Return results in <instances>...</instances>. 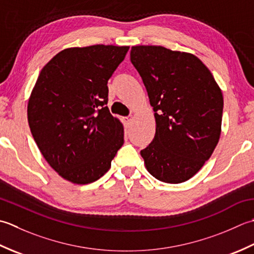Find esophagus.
<instances>
[{
	"instance_id": "obj_1",
	"label": "esophagus",
	"mask_w": 254,
	"mask_h": 254,
	"mask_svg": "<svg viewBox=\"0 0 254 254\" xmlns=\"http://www.w3.org/2000/svg\"><path fill=\"white\" fill-rule=\"evenodd\" d=\"M132 121V117L131 116H127V117H124V122L126 123V125H129V124L131 123Z\"/></svg>"
}]
</instances>
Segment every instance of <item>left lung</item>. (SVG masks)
<instances>
[{
  "mask_svg": "<svg viewBox=\"0 0 254 254\" xmlns=\"http://www.w3.org/2000/svg\"><path fill=\"white\" fill-rule=\"evenodd\" d=\"M130 61L146 86L156 134L140 151L148 172L165 183H182L214 152L221 131L224 98L197 57L162 46H134Z\"/></svg>",
  "mask_w": 254,
  "mask_h": 254,
  "instance_id": "1",
  "label": "left lung"
}]
</instances>
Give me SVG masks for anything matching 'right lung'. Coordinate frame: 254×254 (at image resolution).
Here are the masks:
<instances>
[{"label":"right lung","instance_id":"1","mask_svg":"<svg viewBox=\"0 0 254 254\" xmlns=\"http://www.w3.org/2000/svg\"><path fill=\"white\" fill-rule=\"evenodd\" d=\"M129 47L94 45L60 51L40 71L27 117L34 140L60 177L89 184L124 143L123 124L106 106L107 82Z\"/></svg>","mask_w":254,"mask_h":254}]
</instances>
